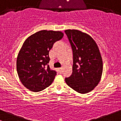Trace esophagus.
<instances>
[{"mask_svg":"<svg viewBox=\"0 0 121 121\" xmlns=\"http://www.w3.org/2000/svg\"><path fill=\"white\" fill-rule=\"evenodd\" d=\"M58 72H59V73H61L62 72V70H63V69H62V68H58Z\"/></svg>","mask_w":121,"mask_h":121,"instance_id":"34e87169","label":"esophagus"}]
</instances>
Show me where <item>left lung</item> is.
<instances>
[{"label": "left lung", "mask_w": 121, "mask_h": 121, "mask_svg": "<svg viewBox=\"0 0 121 121\" xmlns=\"http://www.w3.org/2000/svg\"><path fill=\"white\" fill-rule=\"evenodd\" d=\"M72 46L73 55L72 74L65 78L66 84L81 94H86L98 85L103 63L99 48L91 36L78 30L65 31Z\"/></svg>", "instance_id": "obj_1"}]
</instances>
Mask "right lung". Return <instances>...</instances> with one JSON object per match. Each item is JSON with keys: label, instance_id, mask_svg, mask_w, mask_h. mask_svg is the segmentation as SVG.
<instances>
[{"label": "right lung", "instance_id": "obj_1", "mask_svg": "<svg viewBox=\"0 0 121 121\" xmlns=\"http://www.w3.org/2000/svg\"><path fill=\"white\" fill-rule=\"evenodd\" d=\"M63 36L61 31L41 30L27 38L18 52L17 72L24 86L33 92L48 87L56 72L51 70L49 52L53 43Z\"/></svg>", "mask_w": 121, "mask_h": 121}]
</instances>
